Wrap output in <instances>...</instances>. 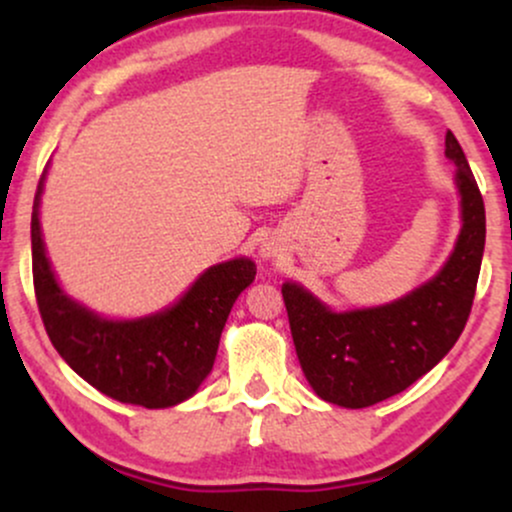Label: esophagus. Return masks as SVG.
Listing matches in <instances>:
<instances>
[{
  "label": "esophagus",
  "mask_w": 512,
  "mask_h": 512,
  "mask_svg": "<svg viewBox=\"0 0 512 512\" xmlns=\"http://www.w3.org/2000/svg\"><path fill=\"white\" fill-rule=\"evenodd\" d=\"M262 255H264V257H274L276 250L269 248V245H267V248H262Z\"/></svg>",
  "instance_id": "obj_1"
}]
</instances>
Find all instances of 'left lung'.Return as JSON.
I'll use <instances>...</instances> for the list:
<instances>
[{"label": "left lung", "instance_id": "8db88e82", "mask_svg": "<svg viewBox=\"0 0 512 512\" xmlns=\"http://www.w3.org/2000/svg\"><path fill=\"white\" fill-rule=\"evenodd\" d=\"M445 156L457 166L462 231L455 252L421 289L390 305L332 313L296 284L281 286L298 361L317 397L363 409L399 395L426 375L467 325L486 240L484 199L455 134Z\"/></svg>", "mask_w": 512, "mask_h": 512}]
</instances>
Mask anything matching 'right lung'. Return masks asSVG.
I'll use <instances>...</instances> for the list:
<instances>
[{
	"label": "right lung",
	"mask_w": 512,
	"mask_h": 512,
	"mask_svg": "<svg viewBox=\"0 0 512 512\" xmlns=\"http://www.w3.org/2000/svg\"><path fill=\"white\" fill-rule=\"evenodd\" d=\"M33 199V289L52 346L88 385L125 404L163 409L185 402L211 373L233 303L255 279V262L216 264L173 308L144 320L115 322L67 298L52 274Z\"/></svg>",
	"instance_id": "right-lung-1"
}]
</instances>
